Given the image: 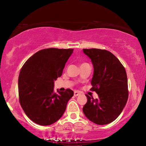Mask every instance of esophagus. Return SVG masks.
I'll list each match as a JSON object with an SVG mask.
<instances>
[{"instance_id":"obj_1","label":"esophagus","mask_w":146,"mask_h":146,"mask_svg":"<svg viewBox=\"0 0 146 146\" xmlns=\"http://www.w3.org/2000/svg\"><path fill=\"white\" fill-rule=\"evenodd\" d=\"M80 94V93L78 91H75V92H74V96L75 97H76V96H78Z\"/></svg>"}]
</instances>
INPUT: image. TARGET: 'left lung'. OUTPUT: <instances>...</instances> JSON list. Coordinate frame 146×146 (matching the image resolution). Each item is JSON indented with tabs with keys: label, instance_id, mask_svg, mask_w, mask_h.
Returning <instances> with one entry per match:
<instances>
[{
	"label": "left lung",
	"instance_id": "1",
	"mask_svg": "<svg viewBox=\"0 0 146 146\" xmlns=\"http://www.w3.org/2000/svg\"><path fill=\"white\" fill-rule=\"evenodd\" d=\"M91 59L94 71L92 90L98 94L94 99L89 95L83 111L97 125L112 122L122 112L128 99L127 77L124 67L117 58L105 49H83Z\"/></svg>",
	"mask_w": 146,
	"mask_h": 146
}]
</instances>
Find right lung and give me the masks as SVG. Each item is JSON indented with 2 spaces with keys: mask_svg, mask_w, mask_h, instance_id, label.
<instances>
[{
  "mask_svg": "<svg viewBox=\"0 0 146 146\" xmlns=\"http://www.w3.org/2000/svg\"><path fill=\"white\" fill-rule=\"evenodd\" d=\"M73 49L48 48L38 51L22 67L18 79L19 98L29 119L40 125L56 122L66 110L74 92H54V82L60 77Z\"/></svg>",
  "mask_w": 146,
  "mask_h": 146,
  "instance_id": "add662e5",
  "label": "right lung"
}]
</instances>
